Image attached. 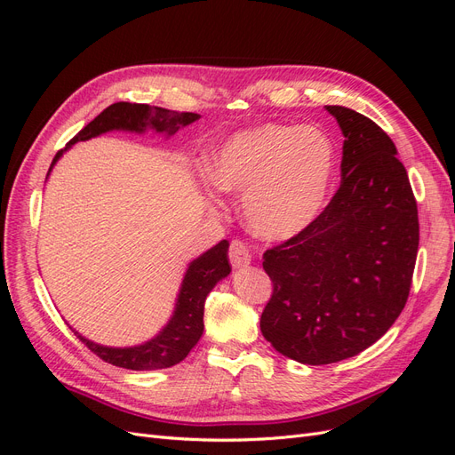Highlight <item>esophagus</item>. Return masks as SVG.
<instances>
[{"instance_id": "1", "label": "esophagus", "mask_w": 455, "mask_h": 455, "mask_svg": "<svg viewBox=\"0 0 455 455\" xmlns=\"http://www.w3.org/2000/svg\"><path fill=\"white\" fill-rule=\"evenodd\" d=\"M229 261L233 267H246L251 264V252L243 241H233L229 246Z\"/></svg>"}]
</instances>
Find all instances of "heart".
Here are the masks:
<instances>
[{
	"label": "heart",
	"mask_w": 455,
	"mask_h": 455,
	"mask_svg": "<svg viewBox=\"0 0 455 455\" xmlns=\"http://www.w3.org/2000/svg\"><path fill=\"white\" fill-rule=\"evenodd\" d=\"M336 164V146L324 131L264 123L218 146L209 178L220 191L243 197V220L256 237L288 241L323 214Z\"/></svg>",
	"instance_id": "1"
}]
</instances>
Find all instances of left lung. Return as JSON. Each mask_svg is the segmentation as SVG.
<instances>
[{"instance_id":"1","label":"left lung","mask_w":455,"mask_h":455,"mask_svg":"<svg viewBox=\"0 0 455 455\" xmlns=\"http://www.w3.org/2000/svg\"><path fill=\"white\" fill-rule=\"evenodd\" d=\"M343 134L341 184L298 237L264 254V338L288 359L330 364L376 343L406 306L418 204L393 140L355 109L326 106Z\"/></svg>"}]
</instances>
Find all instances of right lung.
<instances>
[{
	"instance_id": "add662e5",
	"label": "right lung",
	"mask_w": 455,
	"mask_h": 455,
	"mask_svg": "<svg viewBox=\"0 0 455 455\" xmlns=\"http://www.w3.org/2000/svg\"><path fill=\"white\" fill-rule=\"evenodd\" d=\"M199 117V114L171 112V109L148 104H112L108 106L102 114L96 116L84 131H79V134L74 136V139L68 142V146L54 156L47 178L54 169V164L59 163V159L77 142H85L112 131H125L134 134L154 131L157 134H164L169 139L176 131L191 125V123L197 121ZM228 249L229 243L220 241L212 249L189 261L180 284V291H178L176 296V304L171 319L151 339L142 341L139 346L109 347L91 341L85 336L76 332L74 328L72 330L94 355H99L102 361L119 368L159 370L178 364L186 359L188 353L197 346V341L203 336V315L206 296H209L212 288L220 281L226 279L231 271Z\"/></svg>"
}]
</instances>
